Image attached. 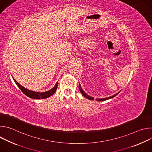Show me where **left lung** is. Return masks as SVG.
<instances>
[{
  "mask_svg": "<svg viewBox=\"0 0 152 152\" xmlns=\"http://www.w3.org/2000/svg\"><path fill=\"white\" fill-rule=\"evenodd\" d=\"M79 90H80V93H82V94L85 97L87 98V99H90V100H94V97H91V96H90L87 95V94H86L84 92V91H83V90L82 89V88H81V86H80V84L79 85ZM118 93H119V92H118V93H117V94H115L113 95V96H111V97H107V98H104V99H96V100H97V101H104V100H108V99H112V98L114 97L115 96H116Z\"/></svg>",
  "mask_w": 152,
  "mask_h": 152,
  "instance_id": "8db88e82",
  "label": "left lung"
}]
</instances>
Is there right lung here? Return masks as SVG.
I'll list each match as a JSON object with an SVG mask.
<instances>
[{"instance_id":"add662e5","label":"right lung","mask_w":152,"mask_h":152,"mask_svg":"<svg viewBox=\"0 0 152 152\" xmlns=\"http://www.w3.org/2000/svg\"><path fill=\"white\" fill-rule=\"evenodd\" d=\"M14 82L18 86V87L20 89V90L26 96L28 97L34 99H46L53 95L56 91L57 87H58V82L56 83L55 85L54 86V87L52 88L50 90L46 91V92H42V93H39V92H35L34 91H31L29 90H28L23 87V86H21L20 83H18L14 78H13Z\"/></svg>"}]
</instances>
